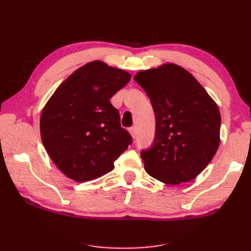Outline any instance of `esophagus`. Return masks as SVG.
Masks as SVG:
<instances>
[{
	"mask_svg": "<svg viewBox=\"0 0 251 251\" xmlns=\"http://www.w3.org/2000/svg\"><path fill=\"white\" fill-rule=\"evenodd\" d=\"M128 132H130V134L132 135V137H133V138H135V137H136V130H135V127H134V126H131L130 128H128Z\"/></svg>",
	"mask_w": 251,
	"mask_h": 251,
	"instance_id": "obj_1",
	"label": "esophagus"
}]
</instances>
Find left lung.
Masks as SVG:
<instances>
[{
    "instance_id": "8db88e82",
    "label": "left lung",
    "mask_w": 251,
    "mask_h": 251,
    "mask_svg": "<svg viewBox=\"0 0 251 251\" xmlns=\"http://www.w3.org/2000/svg\"><path fill=\"white\" fill-rule=\"evenodd\" d=\"M156 118L153 143L142 150L144 169L166 184L195 179L214 158L221 116L216 102L193 75L166 64L136 74Z\"/></svg>"
}]
</instances>
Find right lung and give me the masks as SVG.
Instances as JSON below:
<instances>
[{
	"instance_id": "obj_1",
	"label": "right lung",
	"mask_w": 251,
	"mask_h": 251,
	"mask_svg": "<svg viewBox=\"0 0 251 251\" xmlns=\"http://www.w3.org/2000/svg\"><path fill=\"white\" fill-rule=\"evenodd\" d=\"M130 79L127 72L95 60L72 73L45 105L42 141L67 177L86 182L102 176L133 142L110 102Z\"/></svg>"
}]
</instances>
